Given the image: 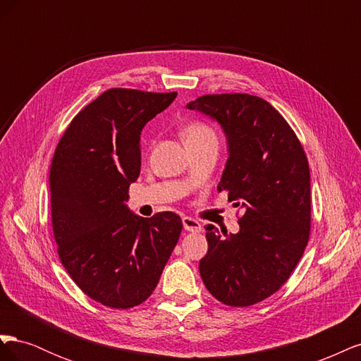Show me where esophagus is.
Listing matches in <instances>:
<instances>
[{
  "label": "esophagus",
  "instance_id": "34e87169",
  "mask_svg": "<svg viewBox=\"0 0 361 361\" xmlns=\"http://www.w3.org/2000/svg\"><path fill=\"white\" fill-rule=\"evenodd\" d=\"M182 224L187 232H200L202 231V224L199 223V220H195V218H191V216H183Z\"/></svg>",
  "mask_w": 361,
  "mask_h": 361
}]
</instances>
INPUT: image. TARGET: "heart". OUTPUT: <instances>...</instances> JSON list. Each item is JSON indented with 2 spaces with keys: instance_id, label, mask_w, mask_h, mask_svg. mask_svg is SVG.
I'll list each match as a JSON object with an SVG mask.
<instances>
[{
  "instance_id": "heart-1",
  "label": "heart",
  "mask_w": 361,
  "mask_h": 361,
  "mask_svg": "<svg viewBox=\"0 0 361 361\" xmlns=\"http://www.w3.org/2000/svg\"><path fill=\"white\" fill-rule=\"evenodd\" d=\"M182 135L187 146L204 143V141H216L212 128L203 122H199V120H194V122H190L185 126L182 130Z\"/></svg>"
}]
</instances>
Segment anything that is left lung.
<instances>
[{
	"label": "left lung",
	"mask_w": 361,
	"mask_h": 361,
	"mask_svg": "<svg viewBox=\"0 0 361 361\" xmlns=\"http://www.w3.org/2000/svg\"><path fill=\"white\" fill-rule=\"evenodd\" d=\"M187 108L221 126L228 158L216 188L244 211L238 233L206 226L200 276L218 301L247 307L286 283L307 245L309 162L286 120L262 97L204 94Z\"/></svg>",
	"instance_id": "obj_1"
}]
</instances>
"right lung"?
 Here are the masks:
<instances>
[{
    "instance_id": "right-lung-1",
    "label": "right lung",
    "mask_w": 361,
    "mask_h": 361,
    "mask_svg": "<svg viewBox=\"0 0 361 361\" xmlns=\"http://www.w3.org/2000/svg\"><path fill=\"white\" fill-rule=\"evenodd\" d=\"M178 93L110 89L75 116L49 174L52 231L72 280L106 307L129 309L155 290L182 231L180 216L129 209L141 130Z\"/></svg>"
}]
</instances>
